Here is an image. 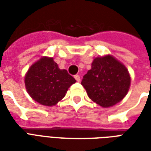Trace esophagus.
Returning a JSON list of instances; mask_svg holds the SVG:
<instances>
[{
  "label": "esophagus",
  "instance_id": "obj_1",
  "mask_svg": "<svg viewBox=\"0 0 151 151\" xmlns=\"http://www.w3.org/2000/svg\"><path fill=\"white\" fill-rule=\"evenodd\" d=\"M74 78L76 79L77 82H80V80H81V78H80V76H79L78 74H76V75L74 76Z\"/></svg>",
  "mask_w": 151,
  "mask_h": 151
}]
</instances>
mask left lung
Returning a JSON list of instances; mask_svg holds the SVG:
<instances>
[{"label":"left lung","mask_w":151,"mask_h":151,"mask_svg":"<svg viewBox=\"0 0 151 151\" xmlns=\"http://www.w3.org/2000/svg\"><path fill=\"white\" fill-rule=\"evenodd\" d=\"M126 67L110 55L96 57L91 69L83 76L82 85L89 98L103 108H109L121 101L130 86Z\"/></svg>","instance_id":"1"}]
</instances>
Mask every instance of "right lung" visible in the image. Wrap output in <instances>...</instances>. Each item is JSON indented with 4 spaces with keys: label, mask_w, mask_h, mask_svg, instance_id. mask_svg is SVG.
Here are the masks:
<instances>
[{
    "label": "right lung",
    "mask_w": 151,
    "mask_h": 151,
    "mask_svg": "<svg viewBox=\"0 0 151 151\" xmlns=\"http://www.w3.org/2000/svg\"><path fill=\"white\" fill-rule=\"evenodd\" d=\"M76 80L67 70L60 69L53 58L42 57L34 63L25 76L27 93L35 101L44 106L56 105Z\"/></svg>",
    "instance_id": "add662e5"
}]
</instances>
